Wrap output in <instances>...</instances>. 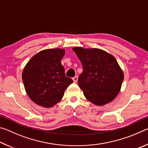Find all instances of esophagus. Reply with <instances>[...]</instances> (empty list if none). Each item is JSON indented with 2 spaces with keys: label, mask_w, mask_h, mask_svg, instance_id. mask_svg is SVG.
Segmentation results:
<instances>
[{
  "label": "esophagus",
  "mask_w": 148,
  "mask_h": 148,
  "mask_svg": "<svg viewBox=\"0 0 148 148\" xmlns=\"http://www.w3.org/2000/svg\"><path fill=\"white\" fill-rule=\"evenodd\" d=\"M77 79H78V77H77V76H75L73 78H72V79H73V81L74 83H76V82H77Z\"/></svg>",
  "instance_id": "34e87169"
}]
</instances>
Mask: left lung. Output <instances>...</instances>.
Here are the masks:
<instances>
[{
	"mask_svg": "<svg viewBox=\"0 0 148 148\" xmlns=\"http://www.w3.org/2000/svg\"><path fill=\"white\" fill-rule=\"evenodd\" d=\"M72 49L83 67L77 84L86 98L97 106L113 101L119 93L124 78L116 58L97 48L76 47Z\"/></svg>",
	"mask_w": 148,
	"mask_h": 148,
	"instance_id": "obj_1",
	"label": "left lung"
}]
</instances>
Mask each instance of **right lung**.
<instances>
[{
  "instance_id": "1",
  "label": "right lung",
  "mask_w": 148,
  "mask_h": 148,
  "mask_svg": "<svg viewBox=\"0 0 148 148\" xmlns=\"http://www.w3.org/2000/svg\"><path fill=\"white\" fill-rule=\"evenodd\" d=\"M63 49L42 50L25 66L22 79L27 94L34 103L45 108L61 101L64 91L73 80L65 76L61 59Z\"/></svg>"
}]
</instances>
